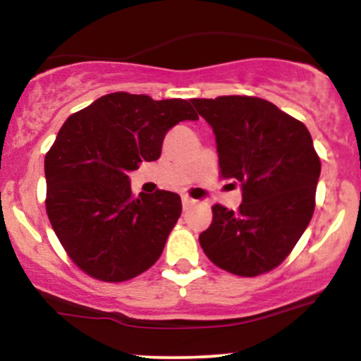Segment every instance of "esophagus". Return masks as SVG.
Here are the masks:
<instances>
[{
	"label": "esophagus",
	"mask_w": 361,
	"mask_h": 361,
	"mask_svg": "<svg viewBox=\"0 0 361 361\" xmlns=\"http://www.w3.org/2000/svg\"><path fill=\"white\" fill-rule=\"evenodd\" d=\"M181 204H183V210H188L190 207L193 205V200L190 197H186V195H183V197H181Z\"/></svg>",
	"instance_id": "obj_1"
}]
</instances>
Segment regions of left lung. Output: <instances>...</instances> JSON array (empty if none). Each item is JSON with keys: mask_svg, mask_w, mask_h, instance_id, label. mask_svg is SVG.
Listing matches in <instances>:
<instances>
[{"mask_svg": "<svg viewBox=\"0 0 361 361\" xmlns=\"http://www.w3.org/2000/svg\"><path fill=\"white\" fill-rule=\"evenodd\" d=\"M212 127L219 166L243 190L239 210L214 205L198 241L207 258L239 276L273 270L307 229L316 207L321 161L307 127L255 97L195 98Z\"/></svg>", "mask_w": 361, "mask_h": 361, "instance_id": "left-lung-1", "label": "left lung"}]
</instances>
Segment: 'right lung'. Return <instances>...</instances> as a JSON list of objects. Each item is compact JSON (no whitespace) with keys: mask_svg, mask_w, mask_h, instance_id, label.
<instances>
[{"mask_svg":"<svg viewBox=\"0 0 361 361\" xmlns=\"http://www.w3.org/2000/svg\"><path fill=\"white\" fill-rule=\"evenodd\" d=\"M198 120L186 100L105 94L64 122L45 156L52 229L74 263L93 279L126 281L156 263L181 214L178 193L132 195L130 171L156 161L166 132Z\"/></svg>","mask_w":361,"mask_h":361,"instance_id":"obj_1","label":"right lung"}]
</instances>
